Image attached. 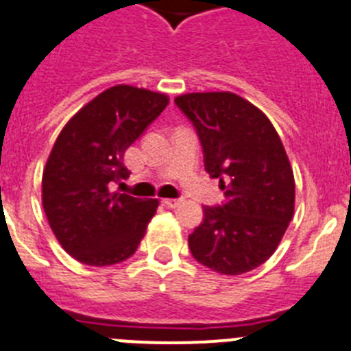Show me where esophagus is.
Returning a JSON list of instances; mask_svg holds the SVG:
<instances>
[{
    "instance_id": "1",
    "label": "esophagus",
    "mask_w": 351,
    "mask_h": 351,
    "mask_svg": "<svg viewBox=\"0 0 351 351\" xmlns=\"http://www.w3.org/2000/svg\"><path fill=\"white\" fill-rule=\"evenodd\" d=\"M162 203H164V205H166V207H169V208H176L182 203V199H178V198H167V199H164V202H162Z\"/></svg>"
}]
</instances>
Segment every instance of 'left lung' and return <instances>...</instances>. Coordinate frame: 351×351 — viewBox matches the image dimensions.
I'll list each match as a JSON object with an SVG mask.
<instances>
[{
  "label": "left lung",
  "mask_w": 351,
  "mask_h": 351,
  "mask_svg": "<svg viewBox=\"0 0 351 351\" xmlns=\"http://www.w3.org/2000/svg\"><path fill=\"white\" fill-rule=\"evenodd\" d=\"M196 128L205 171L225 191L221 207H203L189 235L193 257L221 275H243L275 253L294 214V175L266 114L234 93L175 98Z\"/></svg>",
  "instance_id": "obj_1"
}]
</instances>
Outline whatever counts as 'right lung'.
I'll list each match as a JSON object with an SVG mask.
<instances>
[{
  "mask_svg": "<svg viewBox=\"0 0 351 351\" xmlns=\"http://www.w3.org/2000/svg\"><path fill=\"white\" fill-rule=\"evenodd\" d=\"M169 98L114 85L76 112L53 144L43 173V207L60 246L87 266L132 257L158 199L112 191L130 175L125 152L160 116Z\"/></svg>",
  "mask_w": 351,
  "mask_h": 351,
  "instance_id": "obj_1",
  "label": "right lung"
}]
</instances>
